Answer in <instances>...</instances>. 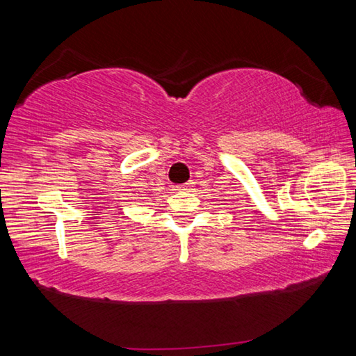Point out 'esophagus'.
<instances>
[{
    "label": "esophagus",
    "mask_w": 356,
    "mask_h": 356,
    "mask_svg": "<svg viewBox=\"0 0 356 356\" xmlns=\"http://www.w3.org/2000/svg\"><path fill=\"white\" fill-rule=\"evenodd\" d=\"M193 186H195V182H191V180H190V182L179 185V186H177V190H185V191H186V190H191Z\"/></svg>",
    "instance_id": "1"
}]
</instances>
